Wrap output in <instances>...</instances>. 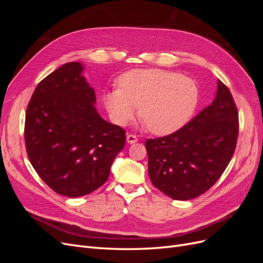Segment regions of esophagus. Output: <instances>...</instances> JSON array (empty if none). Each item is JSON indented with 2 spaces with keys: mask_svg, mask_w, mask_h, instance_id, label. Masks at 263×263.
Returning <instances> with one entry per match:
<instances>
[{
  "mask_svg": "<svg viewBox=\"0 0 263 263\" xmlns=\"http://www.w3.org/2000/svg\"><path fill=\"white\" fill-rule=\"evenodd\" d=\"M126 140H127V142H128V144H135V142L138 141V138L135 136V135L129 134V135H127Z\"/></svg>",
  "mask_w": 263,
  "mask_h": 263,
  "instance_id": "34e87169",
  "label": "esophagus"
}]
</instances>
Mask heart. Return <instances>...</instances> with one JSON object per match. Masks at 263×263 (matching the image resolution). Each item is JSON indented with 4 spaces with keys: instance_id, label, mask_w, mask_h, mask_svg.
<instances>
[{
    "instance_id": "1",
    "label": "heart",
    "mask_w": 263,
    "mask_h": 263,
    "mask_svg": "<svg viewBox=\"0 0 263 263\" xmlns=\"http://www.w3.org/2000/svg\"><path fill=\"white\" fill-rule=\"evenodd\" d=\"M119 90L104 95L108 113L126 125L139 108V116L156 135H168L184 126L198 103V87L192 79L172 71L138 69L123 74Z\"/></svg>"
}]
</instances>
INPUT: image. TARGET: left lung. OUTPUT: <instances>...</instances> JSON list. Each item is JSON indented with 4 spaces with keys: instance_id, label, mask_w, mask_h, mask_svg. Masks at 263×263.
I'll use <instances>...</instances> for the list:
<instances>
[{
    "instance_id": "8db88e82",
    "label": "left lung",
    "mask_w": 263,
    "mask_h": 263,
    "mask_svg": "<svg viewBox=\"0 0 263 263\" xmlns=\"http://www.w3.org/2000/svg\"><path fill=\"white\" fill-rule=\"evenodd\" d=\"M238 132L233 95L218 80L210 106L176 133L146 140L151 182L173 200L200 196L216 183L232 160Z\"/></svg>"
}]
</instances>
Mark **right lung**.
<instances>
[{
  "instance_id": "obj_1",
  "label": "right lung",
  "mask_w": 263,
  "mask_h": 263,
  "mask_svg": "<svg viewBox=\"0 0 263 263\" xmlns=\"http://www.w3.org/2000/svg\"><path fill=\"white\" fill-rule=\"evenodd\" d=\"M81 62H68L38 83L25 117V145L38 176L55 193L79 197L108 179L125 130L103 119Z\"/></svg>"
}]
</instances>
